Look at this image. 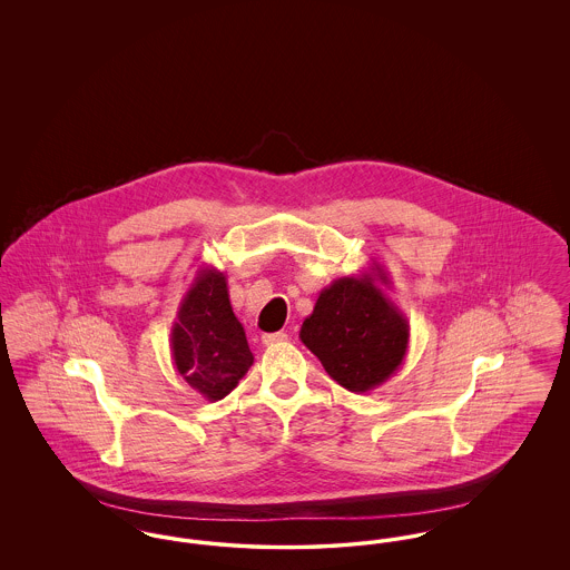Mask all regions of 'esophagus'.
<instances>
[{
	"instance_id": "34e87169",
	"label": "esophagus",
	"mask_w": 570,
	"mask_h": 570,
	"mask_svg": "<svg viewBox=\"0 0 570 570\" xmlns=\"http://www.w3.org/2000/svg\"><path fill=\"white\" fill-rule=\"evenodd\" d=\"M286 340H288V335H286L284 331H279V333H267V335H263V344H265V346H273V344L286 342Z\"/></svg>"
}]
</instances>
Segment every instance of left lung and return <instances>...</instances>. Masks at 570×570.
I'll return each instance as SVG.
<instances>
[{
    "mask_svg": "<svg viewBox=\"0 0 570 570\" xmlns=\"http://www.w3.org/2000/svg\"><path fill=\"white\" fill-rule=\"evenodd\" d=\"M379 284L391 282L376 263L372 273L337 277L321 291L298 333L326 374L353 393H367L386 382L406 356V316Z\"/></svg>",
    "mask_w": 570,
    "mask_h": 570,
    "instance_id": "8db88e82",
    "label": "left lung"
}]
</instances>
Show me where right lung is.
I'll return each mask as SVG.
<instances>
[{"mask_svg": "<svg viewBox=\"0 0 570 570\" xmlns=\"http://www.w3.org/2000/svg\"><path fill=\"white\" fill-rule=\"evenodd\" d=\"M170 353L177 372L209 402L226 397L247 374L254 354L233 312L224 273L214 267L196 272L170 328Z\"/></svg>", "mask_w": 570, "mask_h": 570, "instance_id": "right-lung-1", "label": "right lung"}]
</instances>
